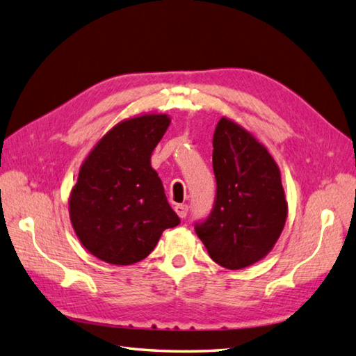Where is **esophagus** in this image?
<instances>
[{
  "label": "esophagus",
  "mask_w": 356,
  "mask_h": 356,
  "mask_svg": "<svg viewBox=\"0 0 356 356\" xmlns=\"http://www.w3.org/2000/svg\"><path fill=\"white\" fill-rule=\"evenodd\" d=\"M188 210H190V207H188L186 204L176 205V213L179 214V218L185 219V218H186V214H188Z\"/></svg>",
  "instance_id": "obj_1"
}]
</instances>
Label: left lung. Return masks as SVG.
Listing matches in <instances>:
<instances>
[{
	"label": "left lung",
	"mask_w": 356,
	"mask_h": 356,
	"mask_svg": "<svg viewBox=\"0 0 356 356\" xmlns=\"http://www.w3.org/2000/svg\"><path fill=\"white\" fill-rule=\"evenodd\" d=\"M213 148L214 204L194 229L216 264L239 270L262 259L285 225L281 172L268 151L225 117L216 127Z\"/></svg>",
	"instance_id": "1"
}]
</instances>
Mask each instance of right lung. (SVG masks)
<instances>
[{
  "instance_id": "add662e5",
  "label": "right lung",
  "mask_w": 356,
  "mask_h": 356,
  "mask_svg": "<svg viewBox=\"0 0 356 356\" xmlns=\"http://www.w3.org/2000/svg\"><path fill=\"white\" fill-rule=\"evenodd\" d=\"M170 118L163 114L118 123L81 165L69 200L80 242L99 259L129 266L145 259L163 229L180 224L151 168V154Z\"/></svg>"
}]
</instances>
